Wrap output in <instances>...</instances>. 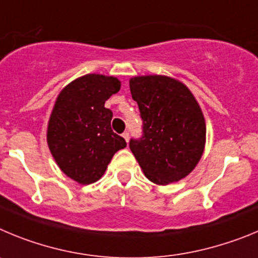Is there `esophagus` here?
<instances>
[{
  "instance_id": "1",
  "label": "esophagus",
  "mask_w": 258,
  "mask_h": 258,
  "mask_svg": "<svg viewBox=\"0 0 258 258\" xmlns=\"http://www.w3.org/2000/svg\"><path fill=\"white\" fill-rule=\"evenodd\" d=\"M122 136H123V139L124 140H126V143H128V140H130V134L128 132H123V135H122Z\"/></svg>"
}]
</instances>
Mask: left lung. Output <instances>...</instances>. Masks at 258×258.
<instances>
[{
	"mask_svg": "<svg viewBox=\"0 0 258 258\" xmlns=\"http://www.w3.org/2000/svg\"><path fill=\"white\" fill-rule=\"evenodd\" d=\"M132 99L144 123L140 140L130 149L144 175L157 185L186 177L206 146L203 112L187 86L168 76H136L130 80Z\"/></svg>",
	"mask_w": 258,
	"mask_h": 258,
	"instance_id": "obj_1",
	"label": "left lung"
}]
</instances>
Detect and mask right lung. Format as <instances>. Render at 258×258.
Returning <instances> with one entry per match:
<instances>
[{
  "instance_id": "right-lung-1",
  "label": "right lung",
  "mask_w": 258,
  "mask_h": 258,
  "mask_svg": "<svg viewBox=\"0 0 258 258\" xmlns=\"http://www.w3.org/2000/svg\"><path fill=\"white\" fill-rule=\"evenodd\" d=\"M120 89L113 76L86 74L57 95L47 123V145L55 162L81 185L100 180L113 155L126 141L110 127L113 113L105 101Z\"/></svg>"
}]
</instances>
